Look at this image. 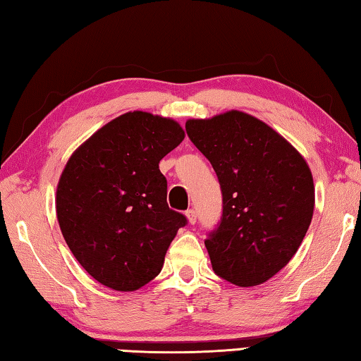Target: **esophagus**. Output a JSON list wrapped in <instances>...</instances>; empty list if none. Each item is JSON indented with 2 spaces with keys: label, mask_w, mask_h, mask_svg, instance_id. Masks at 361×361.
<instances>
[{
  "label": "esophagus",
  "mask_w": 361,
  "mask_h": 361,
  "mask_svg": "<svg viewBox=\"0 0 361 361\" xmlns=\"http://www.w3.org/2000/svg\"><path fill=\"white\" fill-rule=\"evenodd\" d=\"M185 216H187L188 224H190V225H195V224H197V212H195L193 209H188V211L185 212Z\"/></svg>",
  "instance_id": "34e87169"
}]
</instances>
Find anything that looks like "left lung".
Wrapping results in <instances>:
<instances>
[{"instance_id": "left-lung-1", "label": "left lung", "mask_w": 361, "mask_h": 361, "mask_svg": "<svg viewBox=\"0 0 361 361\" xmlns=\"http://www.w3.org/2000/svg\"><path fill=\"white\" fill-rule=\"evenodd\" d=\"M185 130L222 188V219L204 241L214 273L238 287L260 286L292 260L311 225L309 164L286 137L243 111L188 118Z\"/></svg>"}]
</instances>
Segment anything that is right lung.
Here are the masks:
<instances>
[{
  "mask_svg": "<svg viewBox=\"0 0 361 361\" xmlns=\"http://www.w3.org/2000/svg\"><path fill=\"white\" fill-rule=\"evenodd\" d=\"M184 137L176 120L133 111L101 126L69 157L56 185V219L94 281L135 292L161 271L187 219L169 209L158 163Z\"/></svg>",
  "mask_w": 361,
  "mask_h": 361,
  "instance_id": "right-lung-1",
  "label": "right lung"
}]
</instances>
